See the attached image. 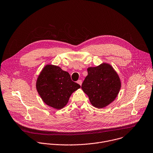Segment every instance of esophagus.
<instances>
[{"mask_svg": "<svg viewBox=\"0 0 153 153\" xmlns=\"http://www.w3.org/2000/svg\"><path fill=\"white\" fill-rule=\"evenodd\" d=\"M77 83L79 84L80 85H82V81L81 79H79V80L77 81Z\"/></svg>", "mask_w": 153, "mask_h": 153, "instance_id": "esophagus-1", "label": "esophagus"}]
</instances>
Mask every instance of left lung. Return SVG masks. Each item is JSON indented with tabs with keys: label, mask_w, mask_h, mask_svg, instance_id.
Returning <instances> with one entry per match:
<instances>
[{
	"label": "left lung",
	"mask_w": 153,
	"mask_h": 153,
	"mask_svg": "<svg viewBox=\"0 0 153 153\" xmlns=\"http://www.w3.org/2000/svg\"><path fill=\"white\" fill-rule=\"evenodd\" d=\"M87 71L88 75L81 88L93 106L103 108L117 97L121 87L120 78L113 68L107 63L90 67Z\"/></svg>",
	"instance_id": "1"
}]
</instances>
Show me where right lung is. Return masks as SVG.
<instances>
[{
    "label": "right lung",
    "mask_w": 153,
    "mask_h": 153,
    "mask_svg": "<svg viewBox=\"0 0 153 153\" xmlns=\"http://www.w3.org/2000/svg\"><path fill=\"white\" fill-rule=\"evenodd\" d=\"M80 87L72 81L68 72L51 65L43 68L36 82L37 90L43 101L56 109L65 106L72 93Z\"/></svg>",
    "instance_id": "right-lung-1"
}]
</instances>
